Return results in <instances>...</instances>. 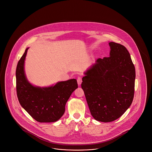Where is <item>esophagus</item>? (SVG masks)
<instances>
[{"mask_svg":"<svg viewBox=\"0 0 152 152\" xmlns=\"http://www.w3.org/2000/svg\"><path fill=\"white\" fill-rule=\"evenodd\" d=\"M77 84H78V85L80 86V85L81 84V83H82L81 77V76H78V77H77Z\"/></svg>","mask_w":152,"mask_h":152,"instance_id":"1","label":"esophagus"}]
</instances>
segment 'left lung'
I'll return each instance as SVG.
<instances>
[{"mask_svg": "<svg viewBox=\"0 0 152 152\" xmlns=\"http://www.w3.org/2000/svg\"><path fill=\"white\" fill-rule=\"evenodd\" d=\"M110 56L99 58L85 73L81 88L91 113L97 121L108 123L118 118L134 97L135 67L125 47L109 43Z\"/></svg>", "mask_w": 152, "mask_h": 152, "instance_id": "obj_1", "label": "left lung"}]
</instances>
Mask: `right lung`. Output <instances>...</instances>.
Listing matches in <instances>:
<instances>
[{"instance_id": "1", "label": "right lung", "mask_w": 152, "mask_h": 152, "mask_svg": "<svg viewBox=\"0 0 152 152\" xmlns=\"http://www.w3.org/2000/svg\"><path fill=\"white\" fill-rule=\"evenodd\" d=\"M27 48L19 60L16 69V93L22 107L39 123L55 122L65 112V106L73 92L78 87L77 80L58 82L54 86L40 88L31 85L24 71Z\"/></svg>"}]
</instances>
